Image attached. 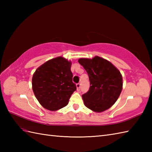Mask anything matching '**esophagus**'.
<instances>
[{"mask_svg": "<svg viewBox=\"0 0 152 152\" xmlns=\"http://www.w3.org/2000/svg\"><path fill=\"white\" fill-rule=\"evenodd\" d=\"M80 86H81V84L80 83H76V88H77V90H80Z\"/></svg>", "mask_w": 152, "mask_h": 152, "instance_id": "34e87169", "label": "esophagus"}]
</instances>
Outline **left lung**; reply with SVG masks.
<instances>
[{
  "instance_id": "1",
  "label": "left lung",
  "mask_w": 152,
  "mask_h": 152,
  "mask_svg": "<svg viewBox=\"0 0 152 152\" xmlns=\"http://www.w3.org/2000/svg\"><path fill=\"white\" fill-rule=\"evenodd\" d=\"M79 63L88 72L89 91L82 95L86 107L95 112L110 108L119 98L123 87L122 76L110 61L95 56L93 59L81 58Z\"/></svg>"
}]
</instances>
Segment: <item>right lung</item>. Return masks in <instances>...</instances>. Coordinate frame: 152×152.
I'll use <instances>...</instances> for the list:
<instances>
[{
  "label": "right lung",
  "mask_w": 152,
  "mask_h": 152,
  "mask_svg": "<svg viewBox=\"0 0 152 152\" xmlns=\"http://www.w3.org/2000/svg\"><path fill=\"white\" fill-rule=\"evenodd\" d=\"M70 67V61L58 57L46 61L35 71L32 79L33 90L44 108L55 111L68 104L76 90Z\"/></svg>",
  "instance_id": "obj_1"
}]
</instances>
